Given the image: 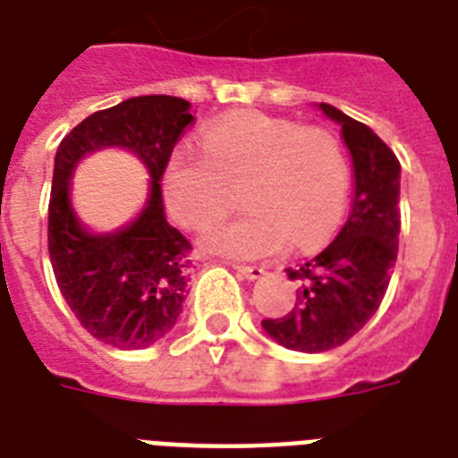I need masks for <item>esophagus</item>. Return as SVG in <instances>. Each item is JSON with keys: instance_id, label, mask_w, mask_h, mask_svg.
Listing matches in <instances>:
<instances>
[{"instance_id": "obj_1", "label": "esophagus", "mask_w": 458, "mask_h": 458, "mask_svg": "<svg viewBox=\"0 0 458 458\" xmlns=\"http://www.w3.org/2000/svg\"><path fill=\"white\" fill-rule=\"evenodd\" d=\"M233 268H235L240 276H244V278L250 280H257L264 276V268H259V266H244V264H233Z\"/></svg>"}]
</instances>
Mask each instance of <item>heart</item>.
<instances>
[{"mask_svg": "<svg viewBox=\"0 0 458 458\" xmlns=\"http://www.w3.org/2000/svg\"><path fill=\"white\" fill-rule=\"evenodd\" d=\"M237 187L247 211L208 228L207 250L242 259L271 257L290 242L313 250L347 211L349 164L333 132L257 111L218 118L201 147L182 142L165 161V207L185 228L223 218Z\"/></svg>", "mask_w": 458, "mask_h": 458, "instance_id": "obj_1", "label": "heart"}]
</instances>
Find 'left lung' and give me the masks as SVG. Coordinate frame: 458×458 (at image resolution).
I'll return each instance as SVG.
<instances>
[{"label": "left lung", "mask_w": 458, "mask_h": 458, "mask_svg": "<svg viewBox=\"0 0 458 458\" xmlns=\"http://www.w3.org/2000/svg\"><path fill=\"white\" fill-rule=\"evenodd\" d=\"M320 109L342 125L354 158L352 214L318 257L285 268L287 278L300 283L290 313L261 320L283 347L309 354L340 347L376 316L399 247V158L369 125L330 104Z\"/></svg>", "instance_id": "left-lung-1"}]
</instances>
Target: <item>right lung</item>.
Wrapping results in <instances>:
<instances>
[{"instance_id": "add662e5", "label": "right lung", "mask_w": 458, "mask_h": 458, "mask_svg": "<svg viewBox=\"0 0 458 458\" xmlns=\"http://www.w3.org/2000/svg\"><path fill=\"white\" fill-rule=\"evenodd\" d=\"M192 121L190 102L180 97H132L95 111L56 149L47 223L54 278L78 323L109 347H149L182 311L192 244L165 221L161 178ZM102 146L138 153L150 168L153 192L132 226L114 236H89L74 221L67 180L78 157Z\"/></svg>"}]
</instances>
